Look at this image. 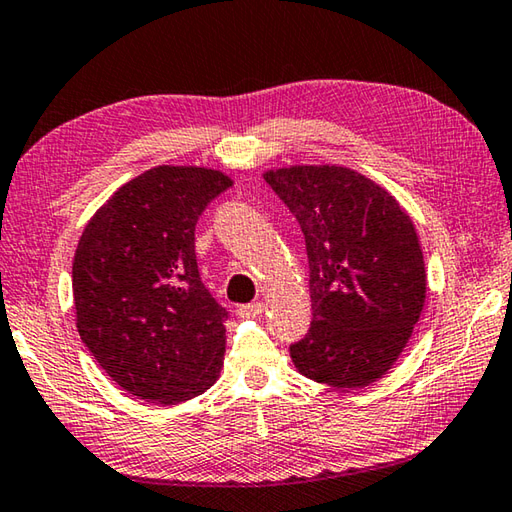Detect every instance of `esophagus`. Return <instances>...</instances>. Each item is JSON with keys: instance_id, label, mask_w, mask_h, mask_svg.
Returning a JSON list of instances; mask_svg holds the SVG:
<instances>
[{"instance_id": "esophagus-1", "label": "esophagus", "mask_w": 512, "mask_h": 512, "mask_svg": "<svg viewBox=\"0 0 512 512\" xmlns=\"http://www.w3.org/2000/svg\"><path fill=\"white\" fill-rule=\"evenodd\" d=\"M262 311H264L262 302H250V304H241L237 309V315L239 318H257Z\"/></svg>"}]
</instances>
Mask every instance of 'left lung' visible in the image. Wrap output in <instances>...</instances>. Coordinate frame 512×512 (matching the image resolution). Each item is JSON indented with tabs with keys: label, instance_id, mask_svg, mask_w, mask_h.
Segmentation results:
<instances>
[{
	"label": "left lung",
	"instance_id": "8db88e82",
	"mask_svg": "<svg viewBox=\"0 0 512 512\" xmlns=\"http://www.w3.org/2000/svg\"><path fill=\"white\" fill-rule=\"evenodd\" d=\"M306 241L311 329L291 345L302 376L338 389L383 378L425 304L416 228L385 188L340 165L268 170Z\"/></svg>",
	"mask_w": 512,
	"mask_h": 512
}]
</instances>
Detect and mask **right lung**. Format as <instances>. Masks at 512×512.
Listing matches in <instances>:
<instances>
[{
    "instance_id": "right-lung-1",
    "label": "right lung",
    "mask_w": 512,
    "mask_h": 512,
    "mask_svg": "<svg viewBox=\"0 0 512 512\" xmlns=\"http://www.w3.org/2000/svg\"><path fill=\"white\" fill-rule=\"evenodd\" d=\"M230 185L208 167H152L82 230L71 271L78 333L105 374L147 403L190 401L224 367L228 311L201 282L194 226Z\"/></svg>"
}]
</instances>
